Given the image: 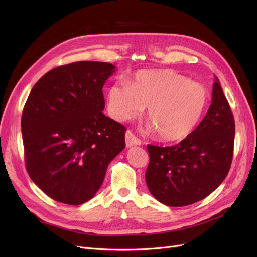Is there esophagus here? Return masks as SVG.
<instances>
[{"label": "esophagus", "mask_w": 257, "mask_h": 257, "mask_svg": "<svg viewBox=\"0 0 257 257\" xmlns=\"http://www.w3.org/2000/svg\"><path fill=\"white\" fill-rule=\"evenodd\" d=\"M141 145V140L134 135L133 131L128 130L126 133V146L127 147H133V146H140Z\"/></svg>", "instance_id": "obj_1"}]
</instances>
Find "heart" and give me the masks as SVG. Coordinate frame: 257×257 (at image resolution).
I'll return each mask as SVG.
<instances>
[{
    "label": "heart",
    "mask_w": 257,
    "mask_h": 257,
    "mask_svg": "<svg viewBox=\"0 0 257 257\" xmlns=\"http://www.w3.org/2000/svg\"><path fill=\"white\" fill-rule=\"evenodd\" d=\"M109 115L124 122L148 107L149 129L159 139L181 141L197 128L209 104V93L198 82L173 70L139 71L129 82L117 81L107 92Z\"/></svg>",
    "instance_id": "obj_1"
}]
</instances>
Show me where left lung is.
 <instances>
[{
  "label": "left lung",
  "instance_id": "left-lung-1",
  "mask_svg": "<svg viewBox=\"0 0 257 257\" xmlns=\"http://www.w3.org/2000/svg\"><path fill=\"white\" fill-rule=\"evenodd\" d=\"M235 123L216 77L212 103L192 134L175 146L148 145L146 183L150 193L171 207L192 205L210 195L228 175L233 158Z\"/></svg>",
  "mask_w": 257,
  "mask_h": 257
}]
</instances>
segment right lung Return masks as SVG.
<instances>
[{
	"mask_svg": "<svg viewBox=\"0 0 257 257\" xmlns=\"http://www.w3.org/2000/svg\"><path fill=\"white\" fill-rule=\"evenodd\" d=\"M111 63L79 61L50 70L24 106L22 136L29 177L67 205L92 199L124 143L126 127L103 112Z\"/></svg>",
	"mask_w": 257,
	"mask_h": 257,
	"instance_id": "1",
	"label": "right lung"
}]
</instances>
